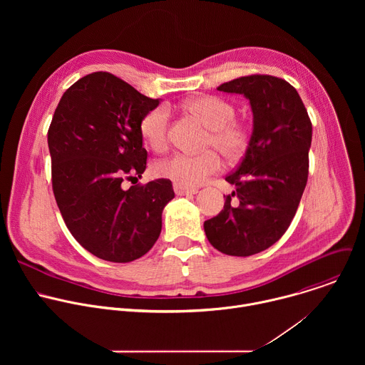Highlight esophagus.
Here are the masks:
<instances>
[{
  "mask_svg": "<svg viewBox=\"0 0 365 365\" xmlns=\"http://www.w3.org/2000/svg\"><path fill=\"white\" fill-rule=\"evenodd\" d=\"M173 190H175V193H176L178 196H185V195H195V193H197V189H195V187H186V186H182V185H178V183L173 185Z\"/></svg>",
  "mask_w": 365,
  "mask_h": 365,
  "instance_id": "obj_1",
  "label": "esophagus"
}]
</instances>
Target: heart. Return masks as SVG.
<instances>
[{"instance_id":"1","label":"heart","mask_w":365,"mask_h":365,"mask_svg":"<svg viewBox=\"0 0 365 365\" xmlns=\"http://www.w3.org/2000/svg\"><path fill=\"white\" fill-rule=\"evenodd\" d=\"M183 110L210 130L205 147L218 150L230 162L238 160L245 153L250 134L244 124L234 120L235 108L231 102L220 96L203 95L186 101ZM140 134L151 150L163 151L169 143L168 108L158 107L150 110L140 121ZM215 150H206L196 155L175 154L155 165V173L186 187L199 186L222 166L220 154Z\"/></svg>"}]
</instances>
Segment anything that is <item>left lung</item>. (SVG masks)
I'll use <instances>...</instances> for the list:
<instances>
[{"label":"left lung","instance_id":"1","mask_svg":"<svg viewBox=\"0 0 365 365\" xmlns=\"http://www.w3.org/2000/svg\"><path fill=\"white\" fill-rule=\"evenodd\" d=\"M218 91L250 101L252 133L240 166L225 178L235 190L224 195V210L203 230L218 251L248 257L279 241L296 214L307 182L312 123L297 91L283 79L242 76Z\"/></svg>","mask_w":365,"mask_h":365}]
</instances>
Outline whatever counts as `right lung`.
Returning <instances> with one entry per match:
<instances>
[{
  "label": "right lung",
  "instance_id": "add662e5",
  "mask_svg": "<svg viewBox=\"0 0 365 365\" xmlns=\"http://www.w3.org/2000/svg\"><path fill=\"white\" fill-rule=\"evenodd\" d=\"M159 103L108 72H95L63 93L51 120L47 144L58 206L75 240L101 259L143 257L175 197L169 179L121 186L145 170L140 121Z\"/></svg>",
  "mask_w": 365,
  "mask_h": 365
}]
</instances>
